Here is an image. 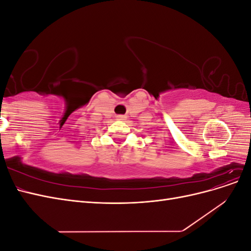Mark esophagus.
<instances>
[{"label": "esophagus", "mask_w": 251, "mask_h": 251, "mask_svg": "<svg viewBox=\"0 0 251 251\" xmlns=\"http://www.w3.org/2000/svg\"><path fill=\"white\" fill-rule=\"evenodd\" d=\"M116 118H117L118 120H125V119H126V116H125V115H117Z\"/></svg>", "instance_id": "34e87169"}]
</instances>
